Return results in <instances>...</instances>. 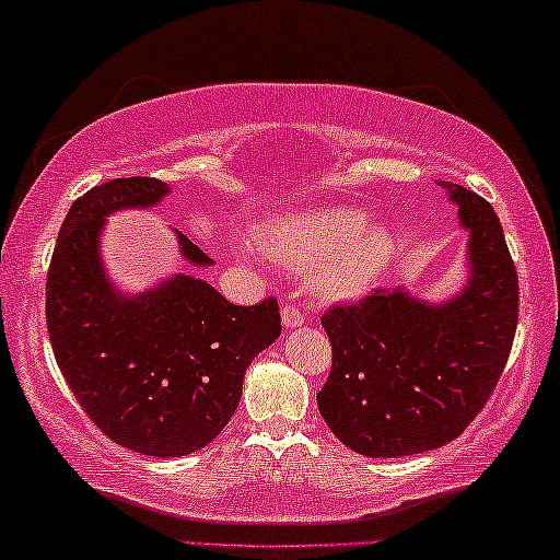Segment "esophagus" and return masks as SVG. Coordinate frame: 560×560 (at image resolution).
I'll return each mask as SVG.
<instances>
[{
    "mask_svg": "<svg viewBox=\"0 0 560 560\" xmlns=\"http://www.w3.org/2000/svg\"><path fill=\"white\" fill-rule=\"evenodd\" d=\"M303 320H305V316H303V311L298 308V305H293V303L282 305V326L298 328V326H303Z\"/></svg>",
    "mask_w": 560,
    "mask_h": 560,
    "instance_id": "esophagus-1",
    "label": "esophagus"
}]
</instances>
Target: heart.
Instances as JSON below:
<instances>
[{
    "label": "heart",
    "mask_w": 560,
    "mask_h": 560,
    "mask_svg": "<svg viewBox=\"0 0 560 560\" xmlns=\"http://www.w3.org/2000/svg\"><path fill=\"white\" fill-rule=\"evenodd\" d=\"M252 236L278 262L313 265L311 282L328 298L362 293L393 255V234L385 226H366V211L351 206L272 217L255 226Z\"/></svg>",
    "instance_id": "b5f03b06"
}]
</instances>
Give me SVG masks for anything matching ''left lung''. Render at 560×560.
<instances>
[{
    "mask_svg": "<svg viewBox=\"0 0 560 560\" xmlns=\"http://www.w3.org/2000/svg\"><path fill=\"white\" fill-rule=\"evenodd\" d=\"M469 232V282L443 303L372 290L320 318L331 372L318 393L326 425L357 454L397 458L454 441L485 408L517 328V272L489 201L439 180Z\"/></svg>",
    "mask_w": 560,
    "mask_h": 560,
    "instance_id": "left-lung-1",
    "label": "left lung"
}]
</instances>
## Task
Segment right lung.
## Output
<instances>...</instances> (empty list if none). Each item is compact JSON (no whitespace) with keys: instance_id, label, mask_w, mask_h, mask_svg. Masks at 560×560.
<instances>
[{"instance_id":"1","label":"right lung","mask_w":560,"mask_h":560,"mask_svg":"<svg viewBox=\"0 0 560 560\" xmlns=\"http://www.w3.org/2000/svg\"><path fill=\"white\" fill-rule=\"evenodd\" d=\"M167 194L158 178H114L75 198L45 282L52 354L83 412L114 443L160 458L217 439L240 405L249 362L282 328L275 298L234 305L190 275L140 295L114 290L98 255L106 217L148 209ZM175 234L183 259L211 265Z\"/></svg>"}]
</instances>
